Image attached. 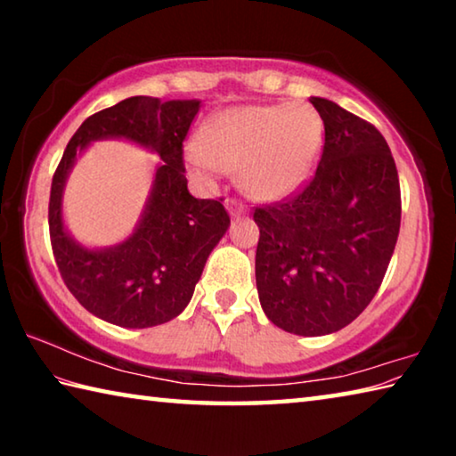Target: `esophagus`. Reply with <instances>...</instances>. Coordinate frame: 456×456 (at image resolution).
I'll use <instances>...</instances> for the list:
<instances>
[{
    "label": "esophagus",
    "mask_w": 456,
    "mask_h": 456,
    "mask_svg": "<svg viewBox=\"0 0 456 456\" xmlns=\"http://www.w3.org/2000/svg\"><path fill=\"white\" fill-rule=\"evenodd\" d=\"M225 207H227V211H229L231 217H239V215H245L247 213L245 205L239 203V200H235V199H227L225 200Z\"/></svg>",
    "instance_id": "1"
}]
</instances>
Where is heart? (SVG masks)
I'll return each mask as SVG.
<instances>
[{
	"mask_svg": "<svg viewBox=\"0 0 456 456\" xmlns=\"http://www.w3.org/2000/svg\"><path fill=\"white\" fill-rule=\"evenodd\" d=\"M322 144L323 122L310 104L233 106L207 122L205 141H189L184 157L205 181L239 167L251 195L277 200L310 179Z\"/></svg>",
	"mask_w": 456,
	"mask_h": 456,
	"instance_id": "b5f03b06",
	"label": "heart"
}]
</instances>
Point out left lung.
Wrapping results in <instances>:
<instances>
[{"instance_id": "8db88e82", "label": "left lung", "mask_w": 456, "mask_h": 456, "mask_svg": "<svg viewBox=\"0 0 456 456\" xmlns=\"http://www.w3.org/2000/svg\"><path fill=\"white\" fill-rule=\"evenodd\" d=\"M310 102L326 142L296 197L256 209V281L269 322L289 334L326 336L372 302L400 231L392 152L370 122L328 98Z\"/></svg>"}]
</instances>
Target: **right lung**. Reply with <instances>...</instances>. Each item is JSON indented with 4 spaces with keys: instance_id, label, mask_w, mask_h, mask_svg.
<instances>
[{
    "instance_id": "right-lung-1",
    "label": "right lung",
    "mask_w": 456,
    "mask_h": 456,
    "mask_svg": "<svg viewBox=\"0 0 456 456\" xmlns=\"http://www.w3.org/2000/svg\"><path fill=\"white\" fill-rule=\"evenodd\" d=\"M199 108L200 100H122L82 122L53 173L48 223L61 280L90 314L114 326L141 330L176 318L229 229L221 200L195 199L187 189L183 141ZM96 140H126L161 157L134 233L108 248L76 242L61 205L75 160Z\"/></svg>"
}]
</instances>
